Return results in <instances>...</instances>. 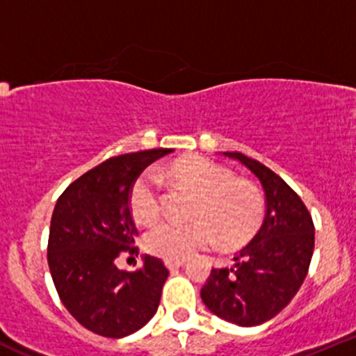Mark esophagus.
<instances>
[{
	"mask_svg": "<svg viewBox=\"0 0 356 356\" xmlns=\"http://www.w3.org/2000/svg\"><path fill=\"white\" fill-rule=\"evenodd\" d=\"M165 266H167L168 270H177V268H182V266H184V261H182V259H167V261H165Z\"/></svg>",
	"mask_w": 356,
	"mask_h": 356,
	"instance_id": "1",
	"label": "esophagus"
}]
</instances>
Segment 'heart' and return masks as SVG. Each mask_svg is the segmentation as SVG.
<instances>
[{
    "label": "heart",
    "instance_id": "obj_1",
    "mask_svg": "<svg viewBox=\"0 0 356 356\" xmlns=\"http://www.w3.org/2000/svg\"><path fill=\"white\" fill-rule=\"evenodd\" d=\"M167 177L198 191L193 205L196 219L163 220L146 234L147 250L163 259H186L219 238L222 247L247 243L262 222L264 203L254 186L233 179L226 168L202 156H186L168 167ZM136 220L151 224L161 213V184L153 172H144L130 191Z\"/></svg>",
    "mask_w": 356,
    "mask_h": 356
}]
</instances>
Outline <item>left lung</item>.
<instances>
[{
	"label": "left lung",
	"instance_id": "obj_1",
	"mask_svg": "<svg viewBox=\"0 0 356 356\" xmlns=\"http://www.w3.org/2000/svg\"><path fill=\"white\" fill-rule=\"evenodd\" d=\"M259 179L266 196L261 229L233 257L231 268H213L202 301L213 315L240 327L277 316L305 282L315 247L312 216L294 189L259 161L241 153H222Z\"/></svg>",
	"mask_w": 356,
	"mask_h": 356
}]
</instances>
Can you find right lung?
<instances>
[{
    "mask_svg": "<svg viewBox=\"0 0 356 356\" xmlns=\"http://www.w3.org/2000/svg\"><path fill=\"white\" fill-rule=\"evenodd\" d=\"M174 149H147L109 158L76 179L55 203L48 268L62 305L85 329L125 337L156 313L168 270L143 255V268L120 270L116 259L136 254L137 227L130 189L140 172Z\"/></svg>",
    "mask_w": 356,
    "mask_h": 356,
    "instance_id": "add662e5",
    "label": "right lung"
}]
</instances>
